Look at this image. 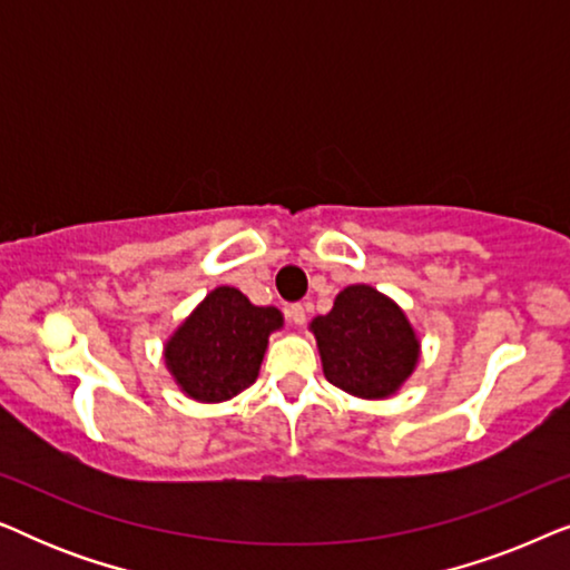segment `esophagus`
Instances as JSON below:
<instances>
[{
  "label": "esophagus",
  "mask_w": 570,
  "mask_h": 570,
  "mask_svg": "<svg viewBox=\"0 0 570 570\" xmlns=\"http://www.w3.org/2000/svg\"><path fill=\"white\" fill-rule=\"evenodd\" d=\"M287 318H291L295 326H303V324H306V306H301V303H293V306L287 308Z\"/></svg>",
  "instance_id": "1"
}]
</instances>
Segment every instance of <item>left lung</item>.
Returning a JSON list of instances; mask_svg holds the SVG:
<instances>
[{"label": "left lung", "mask_w": 570, "mask_h": 570, "mask_svg": "<svg viewBox=\"0 0 570 570\" xmlns=\"http://www.w3.org/2000/svg\"><path fill=\"white\" fill-rule=\"evenodd\" d=\"M330 384L361 400L400 392L420 361V337L400 303L371 285H347L308 324Z\"/></svg>", "instance_id": "8db88e82"}]
</instances>
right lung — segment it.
<instances>
[{
	"instance_id": "right-lung-1",
	"label": "right lung",
	"mask_w": 570,
	"mask_h": 570,
	"mask_svg": "<svg viewBox=\"0 0 570 570\" xmlns=\"http://www.w3.org/2000/svg\"><path fill=\"white\" fill-rule=\"evenodd\" d=\"M283 324L275 306H254L236 287L220 285L166 340V368L194 402L233 400L259 376L269 334Z\"/></svg>"
}]
</instances>
